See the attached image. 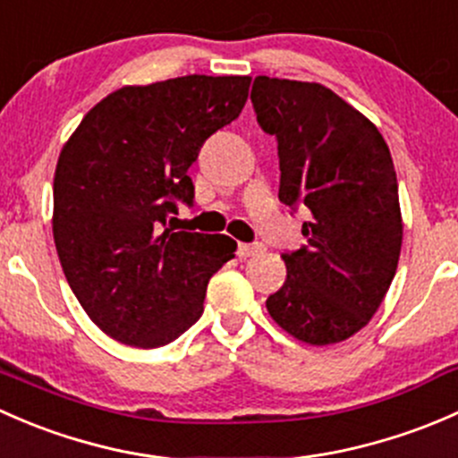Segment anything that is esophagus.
<instances>
[{
  "mask_svg": "<svg viewBox=\"0 0 458 458\" xmlns=\"http://www.w3.org/2000/svg\"><path fill=\"white\" fill-rule=\"evenodd\" d=\"M262 244H247V242H240L238 244V256L240 258H253L258 253H262Z\"/></svg>",
  "mask_w": 458,
  "mask_h": 458,
  "instance_id": "1",
  "label": "esophagus"
}]
</instances>
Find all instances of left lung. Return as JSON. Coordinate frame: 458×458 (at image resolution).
<instances>
[{
	"instance_id": "left-lung-1",
	"label": "left lung",
	"mask_w": 458,
	"mask_h": 458,
	"mask_svg": "<svg viewBox=\"0 0 458 458\" xmlns=\"http://www.w3.org/2000/svg\"><path fill=\"white\" fill-rule=\"evenodd\" d=\"M251 103L277 139V196L309 211L306 247L282 256L286 280L267 310L300 342H344L377 313L402 253L390 149L361 112L319 83L256 77Z\"/></svg>"
}]
</instances>
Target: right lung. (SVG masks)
<instances>
[{
	"label": "right lung",
	"instance_id": "obj_1",
	"mask_svg": "<svg viewBox=\"0 0 458 458\" xmlns=\"http://www.w3.org/2000/svg\"><path fill=\"white\" fill-rule=\"evenodd\" d=\"M251 77L167 79L107 94L55 169L53 235L79 304L103 333L158 348L198 322L209 277L233 258L229 235L167 227L194 202L187 169L242 112Z\"/></svg>",
	"mask_w": 458,
	"mask_h": 458
}]
</instances>
